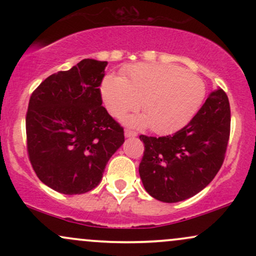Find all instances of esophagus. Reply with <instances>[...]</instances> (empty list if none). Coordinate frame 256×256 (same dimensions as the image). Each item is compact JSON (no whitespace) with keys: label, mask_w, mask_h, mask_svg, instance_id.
<instances>
[{"label":"esophagus","mask_w":256,"mask_h":256,"mask_svg":"<svg viewBox=\"0 0 256 256\" xmlns=\"http://www.w3.org/2000/svg\"><path fill=\"white\" fill-rule=\"evenodd\" d=\"M137 136V132L136 131H132V130H125V137H136Z\"/></svg>","instance_id":"1"}]
</instances>
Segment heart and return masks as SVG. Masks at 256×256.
<instances>
[{
  "instance_id": "heart-1",
  "label": "heart",
  "mask_w": 256,
  "mask_h": 256,
  "mask_svg": "<svg viewBox=\"0 0 256 256\" xmlns=\"http://www.w3.org/2000/svg\"><path fill=\"white\" fill-rule=\"evenodd\" d=\"M122 78L108 74L101 86L106 108L113 116L140 110L144 116H130V125H146L158 134L183 128L198 110L204 85L198 76L164 64H136L125 67Z\"/></svg>"
}]
</instances>
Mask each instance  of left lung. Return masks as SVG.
Wrapping results in <instances>:
<instances>
[{
    "label": "left lung",
    "instance_id": "8db88e82",
    "mask_svg": "<svg viewBox=\"0 0 256 256\" xmlns=\"http://www.w3.org/2000/svg\"><path fill=\"white\" fill-rule=\"evenodd\" d=\"M230 122L228 98L218 89L182 130L158 138L140 134L144 154L138 171L146 192L173 204L204 190L224 162Z\"/></svg>",
    "mask_w": 256,
    "mask_h": 256
}]
</instances>
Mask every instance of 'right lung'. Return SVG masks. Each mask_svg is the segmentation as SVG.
<instances>
[{"label":"right lung","instance_id":"obj_1","mask_svg":"<svg viewBox=\"0 0 256 256\" xmlns=\"http://www.w3.org/2000/svg\"><path fill=\"white\" fill-rule=\"evenodd\" d=\"M107 61L84 58L44 79L26 114L28 152L40 182L77 195L100 184L106 165L124 143V130L102 106Z\"/></svg>","mask_w":256,"mask_h":256}]
</instances>
